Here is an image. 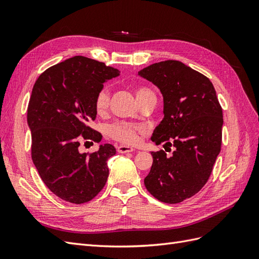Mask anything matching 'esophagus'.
I'll use <instances>...</instances> for the list:
<instances>
[{"label":"esophagus","mask_w":259,"mask_h":259,"mask_svg":"<svg viewBox=\"0 0 259 259\" xmlns=\"http://www.w3.org/2000/svg\"><path fill=\"white\" fill-rule=\"evenodd\" d=\"M116 150H117V152H120V153H127V152H133L135 150V149L132 148V147H128V146H125V145H120L119 147L116 148Z\"/></svg>","instance_id":"obj_1"}]
</instances>
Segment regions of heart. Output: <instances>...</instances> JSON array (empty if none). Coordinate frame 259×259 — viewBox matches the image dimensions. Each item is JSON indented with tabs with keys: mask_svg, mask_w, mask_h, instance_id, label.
<instances>
[{
	"mask_svg": "<svg viewBox=\"0 0 259 259\" xmlns=\"http://www.w3.org/2000/svg\"><path fill=\"white\" fill-rule=\"evenodd\" d=\"M135 95L138 100V103L155 97L154 93L147 88V86H138L135 90ZM109 103H110V93L107 88L101 89L95 99V109L98 114H105L109 108ZM146 130L142 125H136L126 122L115 123L111 126H109L108 133L113 139L117 140L125 145H133L138 140V135L143 134Z\"/></svg>",
	"mask_w": 259,
	"mask_h": 259,
	"instance_id": "heart-1",
	"label": "heart"
}]
</instances>
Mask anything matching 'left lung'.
<instances>
[{
  "label": "left lung",
  "instance_id": "obj_1",
  "mask_svg": "<svg viewBox=\"0 0 259 259\" xmlns=\"http://www.w3.org/2000/svg\"><path fill=\"white\" fill-rule=\"evenodd\" d=\"M138 75L163 96V120L153 131L155 145L174 146L169 158L151 152L153 163L145 186L155 199L175 204L198 193L221 152L223 110L205 75L177 60L144 68Z\"/></svg>",
  "mask_w": 259,
  "mask_h": 259
}]
</instances>
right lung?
<instances>
[{
  "label": "right lung",
  "mask_w": 259,
  "mask_h": 259,
  "mask_svg": "<svg viewBox=\"0 0 259 259\" xmlns=\"http://www.w3.org/2000/svg\"><path fill=\"white\" fill-rule=\"evenodd\" d=\"M117 69L74 56L38 76L31 93L27 122L32 138V161L43 183L58 198L74 204L94 199L107 183L110 144L94 153L80 152L81 139L99 143L100 133L88 126L96 119L95 99Z\"/></svg>",
  "instance_id": "obj_1"
}]
</instances>
